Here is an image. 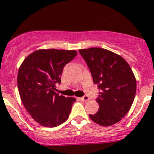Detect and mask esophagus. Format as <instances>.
<instances>
[{
    "label": "esophagus",
    "instance_id": "1",
    "mask_svg": "<svg viewBox=\"0 0 154 154\" xmlns=\"http://www.w3.org/2000/svg\"><path fill=\"white\" fill-rule=\"evenodd\" d=\"M80 99H81V101L87 102V101H88V100H89V97L87 96V95H85V96L80 98Z\"/></svg>",
    "mask_w": 154,
    "mask_h": 154
}]
</instances>
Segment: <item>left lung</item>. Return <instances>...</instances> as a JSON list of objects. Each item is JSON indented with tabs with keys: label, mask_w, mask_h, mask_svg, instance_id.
<instances>
[{
	"label": "left lung",
	"mask_w": 154,
	"mask_h": 154,
	"mask_svg": "<svg viewBox=\"0 0 154 154\" xmlns=\"http://www.w3.org/2000/svg\"><path fill=\"white\" fill-rule=\"evenodd\" d=\"M79 52L100 89L99 110L89 117L102 126L117 123L130 110L135 96L136 80L131 67L121 55L106 49L90 48Z\"/></svg>",
	"instance_id": "8db88e82"
}]
</instances>
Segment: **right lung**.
<instances>
[{
	"mask_svg": "<svg viewBox=\"0 0 154 154\" xmlns=\"http://www.w3.org/2000/svg\"><path fill=\"white\" fill-rule=\"evenodd\" d=\"M75 50L41 49L24 59L18 72V88L27 112L37 123L56 127L66 121L76 99L56 93L66 64L77 55Z\"/></svg>",
	"mask_w": 154,
	"mask_h": 154,
	"instance_id": "obj_1",
	"label": "right lung"
}]
</instances>
